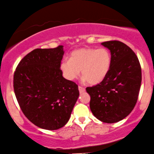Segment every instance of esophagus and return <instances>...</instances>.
Listing matches in <instances>:
<instances>
[{"label":"esophagus","mask_w":154,"mask_h":154,"mask_svg":"<svg viewBox=\"0 0 154 154\" xmlns=\"http://www.w3.org/2000/svg\"><path fill=\"white\" fill-rule=\"evenodd\" d=\"M78 88H79V93H80V94H82V93H83V92H85V90H86L85 87H82L81 86H79Z\"/></svg>","instance_id":"34e87169"}]
</instances>
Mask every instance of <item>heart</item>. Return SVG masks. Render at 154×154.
Masks as SVG:
<instances>
[{"label": "heart", "mask_w": 154, "mask_h": 154, "mask_svg": "<svg viewBox=\"0 0 154 154\" xmlns=\"http://www.w3.org/2000/svg\"><path fill=\"white\" fill-rule=\"evenodd\" d=\"M111 64V54L106 48H83L72 52L69 60H63L60 69L67 80H75L81 71L84 80L96 85L102 82L108 75Z\"/></svg>", "instance_id": "obj_1"}]
</instances>
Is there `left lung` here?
<instances>
[{
  "label": "left lung",
  "instance_id": "1",
  "mask_svg": "<svg viewBox=\"0 0 154 154\" xmlns=\"http://www.w3.org/2000/svg\"><path fill=\"white\" fill-rule=\"evenodd\" d=\"M111 52L112 64L102 82L86 88L95 117L112 124L126 117L137 104L141 83V68L137 54L118 40L102 43Z\"/></svg>",
  "mask_w": 154,
  "mask_h": 154
}]
</instances>
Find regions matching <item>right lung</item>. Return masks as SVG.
I'll return each instance as SVG.
<instances>
[{
  "mask_svg": "<svg viewBox=\"0 0 154 154\" xmlns=\"http://www.w3.org/2000/svg\"><path fill=\"white\" fill-rule=\"evenodd\" d=\"M63 46L35 49L21 60L13 76L19 106L32 124L47 130L67 123L79 95L78 85L63 77Z\"/></svg>",
  "mask_w": 154,
  "mask_h": 154,
  "instance_id": "right-lung-1",
  "label": "right lung"
}]
</instances>
